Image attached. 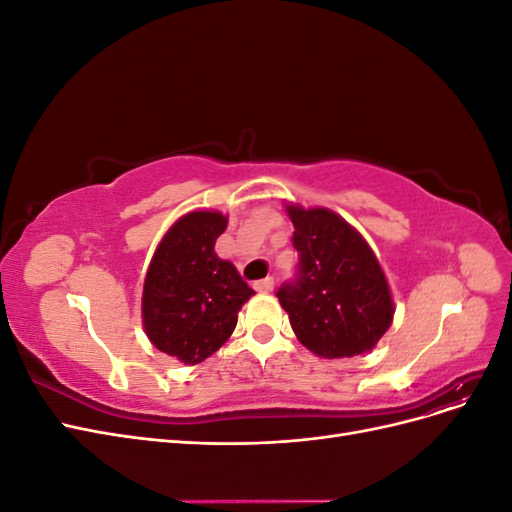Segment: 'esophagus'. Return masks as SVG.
<instances>
[{"mask_svg":"<svg viewBox=\"0 0 512 512\" xmlns=\"http://www.w3.org/2000/svg\"><path fill=\"white\" fill-rule=\"evenodd\" d=\"M273 277H265V280H258V282H254V288L258 290V292H271L273 290Z\"/></svg>","mask_w":512,"mask_h":512,"instance_id":"34e87169","label":"esophagus"}]
</instances>
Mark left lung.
Wrapping results in <instances>:
<instances>
[{"mask_svg": "<svg viewBox=\"0 0 512 512\" xmlns=\"http://www.w3.org/2000/svg\"><path fill=\"white\" fill-rule=\"evenodd\" d=\"M299 262L277 288L301 344L324 359L374 348L393 322L386 277L365 239L329 209L288 207Z\"/></svg>", "mask_w": 512, "mask_h": 512, "instance_id": "left-lung-1", "label": "left lung"}]
</instances>
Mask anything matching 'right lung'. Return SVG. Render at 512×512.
<instances>
[{
  "instance_id": "add662e5",
  "label": "right lung",
  "mask_w": 512,
  "mask_h": 512,
  "mask_svg": "<svg viewBox=\"0 0 512 512\" xmlns=\"http://www.w3.org/2000/svg\"><path fill=\"white\" fill-rule=\"evenodd\" d=\"M224 230L222 213L183 215L158 245L145 277V333L158 350L188 365L205 361L226 342L241 305L254 294L215 254Z\"/></svg>"
}]
</instances>
